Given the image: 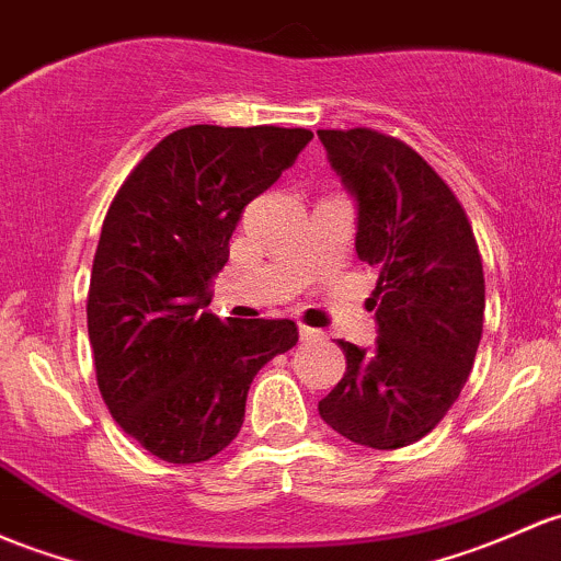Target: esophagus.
<instances>
[{
    "instance_id": "34e87169",
    "label": "esophagus",
    "mask_w": 561,
    "mask_h": 561,
    "mask_svg": "<svg viewBox=\"0 0 561 561\" xmlns=\"http://www.w3.org/2000/svg\"><path fill=\"white\" fill-rule=\"evenodd\" d=\"M298 333H300V341H306V344H309V341H320L322 335H325V333H322V330L309 328V325H300Z\"/></svg>"
}]
</instances>
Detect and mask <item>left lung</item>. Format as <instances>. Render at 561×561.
I'll return each instance as SVG.
<instances>
[{
	"label": "left lung",
	"instance_id": "obj_1",
	"mask_svg": "<svg viewBox=\"0 0 561 561\" xmlns=\"http://www.w3.org/2000/svg\"><path fill=\"white\" fill-rule=\"evenodd\" d=\"M357 206V257L376 274L374 350L339 341L346 374L325 424L370 449L424 438L451 409L483 330V265L468 215L405 141L374 128L317 131Z\"/></svg>",
	"mask_w": 561,
	"mask_h": 561
}]
</instances>
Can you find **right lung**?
Segmentation results:
<instances>
[{"label":"right lung","mask_w":561,"mask_h":561,"mask_svg":"<svg viewBox=\"0 0 561 561\" xmlns=\"http://www.w3.org/2000/svg\"><path fill=\"white\" fill-rule=\"evenodd\" d=\"M311 137L279 126L180 128L110 204L88 290L99 392L123 433L163 462L226 449L257 370L296 346L293 320L222 322L206 306L244 206Z\"/></svg>","instance_id":"add662e5"}]
</instances>
